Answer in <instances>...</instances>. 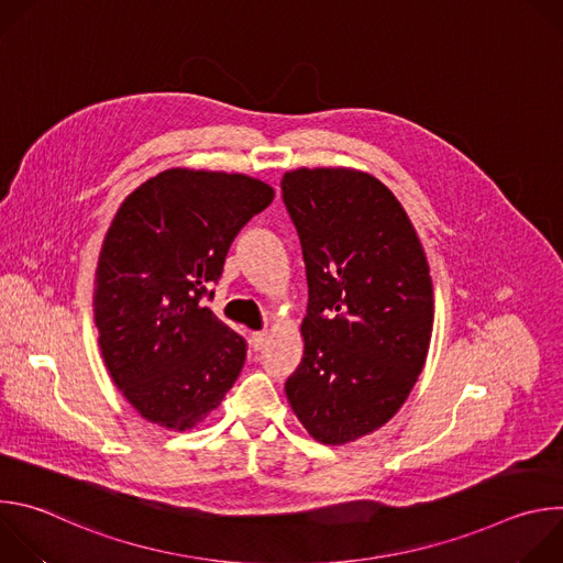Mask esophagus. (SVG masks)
<instances>
[{
    "mask_svg": "<svg viewBox=\"0 0 563 563\" xmlns=\"http://www.w3.org/2000/svg\"><path fill=\"white\" fill-rule=\"evenodd\" d=\"M267 339H269L267 332H254V334H252V347H254L256 352L263 350V347L267 345Z\"/></svg>",
    "mask_w": 563,
    "mask_h": 563,
    "instance_id": "1",
    "label": "esophagus"
}]
</instances>
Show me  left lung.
I'll return each mask as SVG.
<instances>
[{
    "label": "left lung",
    "instance_id": "obj_1",
    "mask_svg": "<svg viewBox=\"0 0 563 563\" xmlns=\"http://www.w3.org/2000/svg\"><path fill=\"white\" fill-rule=\"evenodd\" d=\"M298 231L309 300L289 406L320 443L385 426L430 350L434 291L421 240L396 196L356 169H296L280 180Z\"/></svg>",
    "mask_w": 563,
    "mask_h": 563
}]
</instances>
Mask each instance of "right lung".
Listing matches in <instances>:
<instances>
[{"label": "right lung", "mask_w": 563, "mask_h": 563, "mask_svg": "<svg viewBox=\"0 0 563 563\" xmlns=\"http://www.w3.org/2000/svg\"><path fill=\"white\" fill-rule=\"evenodd\" d=\"M272 200L274 189L245 174L167 169L120 205L96 269L93 313L104 365L142 419L191 430L235 383L247 343L200 298L235 233Z\"/></svg>", "instance_id": "1"}]
</instances>
